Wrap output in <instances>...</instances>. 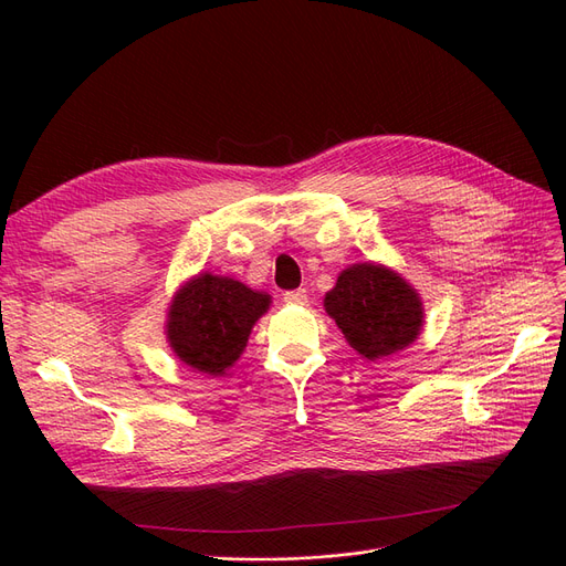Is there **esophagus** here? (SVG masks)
<instances>
[{"instance_id": "obj_1", "label": "esophagus", "mask_w": 566, "mask_h": 566, "mask_svg": "<svg viewBox=\"0 0 566 566\" xmlns=\"http://www.w3.org/2000/svg\"><path fill=\"white\" fill-rule=\"evenodd\" d=\"M283 300L287 304H306V290L300 287V290H287V293L283 295Z\"/></svg>"}]
</instances>
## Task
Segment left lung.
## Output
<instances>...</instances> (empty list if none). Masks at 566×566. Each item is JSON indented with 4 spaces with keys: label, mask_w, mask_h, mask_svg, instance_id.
<instances>
[{
    "label": "left lung",
    "mask_w": 566,
    "mask_h": 566,
    "mask_svg": "<svg viewBox=\"0 0 566 566\" xmlns=\"http://www.w3.org/2000/svg\"><path fill=\"white\" fill-rule=\"evenodd\" d=\"M323 306L349 347L368 361L413 345L422 331V302L416 287L382 264H352L342 271Z\"/></svg>",
    "instance_id": "left-lung-1"
}]
</instances>
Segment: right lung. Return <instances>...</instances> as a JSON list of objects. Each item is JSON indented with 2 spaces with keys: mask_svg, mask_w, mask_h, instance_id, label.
<instances>
[{
  "mask_svg": "<svg viewBox=\"0 0 566 566\" xmlns=\"http://www.w3.org/2000/svg\"><path fill=\"white\" fill-rule=\"evenodd\" d=\"M271 297L241 281L198 273L179 287L167 312V342L179 361L208 375H224L243 354L252 325Z\"/></svg>",
  "mask_w": 566,
  "mask_h": 566,
  "instance_id": "obj_1",
  "label": "right lung"
}]
</instances>
